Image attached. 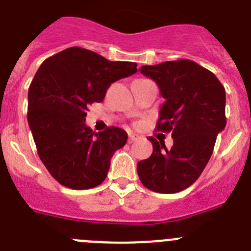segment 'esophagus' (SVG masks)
I'll return each mask as SVG.
<instances>
[{"mask_svg": "<svg viewBox=\"0 0 251 251\" xmlns=\"http://www.w3.org/2000/svg\"><path fill=\"white\" fill-rule=\"evenodd\" d=\"M137 140H139V135H136V133H132V132L128 133V144H132V142L137 141Z\"/></svg>", "mask_w": 251, "mask_h": 251, "instance_id": "obj_1", "label": "esophagus"}]
</instances>
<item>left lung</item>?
<instances>
[{
  "label": "left lung",
  "mask_w": 251,
  "mask_h": 251,
  "mask_svg": "<svg viewBox=\"0 0 251 251\" xmlns=\"http://www.w3.org/2000/svg\"><path fill=\"white\" fill-rule=\"evenodd\" d=\"M140 72L157 83L166 99L156 131L172 133L173 146L149 137L153 151L137 163V173L146 188L177 193L202 175L226 127V89L212 72L189 59L144 65Z\"/></svg>",
  "instance_id": "1"
}]
</instances>
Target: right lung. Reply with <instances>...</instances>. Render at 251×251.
Segmentation results:
<instances>
[{"instance_id": "1", "label": "right lung", "mask_w": 251, "mask_h": 251, "mask_svg": "<svg viewBox=\"0 0 251 251\" xmlns=\"http://www.w3.org/2000/svg\"><path fill=\"white\" fill-rule=\"evenodd\" d=\"M132 62H110L80 47L47 58L28 89V124L38 156L55 181L89 189L106 178L110 160L127 133L110 126L94 132L85 125L89 105L101 102L112 83L137 72Z\"/></svg>"}]
</instances>
